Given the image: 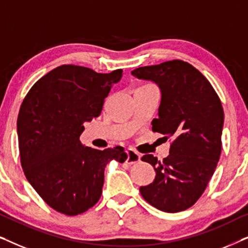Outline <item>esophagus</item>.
Wrapping results in <instances>:
<instances>
[{
	"label": "esophagus",
	"mask_w": 248,
	"mask_h": 248,
	"mask_svg": "<svg viewBox=\"0 0 248 248\" xmlns=\"http://www.w3.org/2000/svg\"><path fill=\"white\" fill-rule=\"evenodd\" d=\"M141 160V155L133 149H128L127 150V160L126 162L128 165H133V164H137Z\"/></svg>",
	"instance_id": "34e87169"
}]
</instances>
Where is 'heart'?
<instances>
[{
  "mask_svg": "<svg viewBox=\"0 0 248 248\" xmlns=\"http://www.w3.org/2000/svg\"><path fill=\"white\" fill-rule=\"evenodd\" d=\"M143 86H154V84H152V83H145V84H143Z\"/></svg>",
  "mask_w": 248,
  "mask_h": 248,
  "instance_id": "b5f03b06",
  "label": "heart"
}]
</instances>
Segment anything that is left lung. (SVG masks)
I'll list each match as a JSON object with an SVG mask.
<instances>
[{
	"instance_id": "8db88e82",
	"label": "left lung",
	"mask_w": 248,
	"mask_h": 248,
	"mask_svg": "<svg viewBox=\"0 0 248 248\" xmlns=\"http://www.w3.org/2000/svg\"><path fill=\"white\" fill-rule=\"evenodd\" d=\"M161 90L159 117L152 131L170 139L169 155L160 161L145 155L155 177L140 193L152 206L175 213L191 208L205 191L221 154L223 108L209 80L194 66L172 60L132 71Z\"/></svg>"
}]
</instances>
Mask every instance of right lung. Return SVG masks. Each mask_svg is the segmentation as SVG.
Instances as JSON below:
<instances>
[{"label": "right lung", "instance_id": "obj_1", "mask_svg": "<svg viewBox=\"0 0 248 248\" xmlns=\"http://www.w3.org/2000/svg\"><path fill=\"white\" fill-rule=\"evenodd\" d=\"M118 69L97 73L89 67L57 66L30 88L20 107V161L27 179L57 212L78 216L99 201L104 170L110 160L124 162L123 147L98 150L83 147L84 122L97 118Z\"/></svg>", "mask_w": 248, "mask_h": 248}]
</instances>
